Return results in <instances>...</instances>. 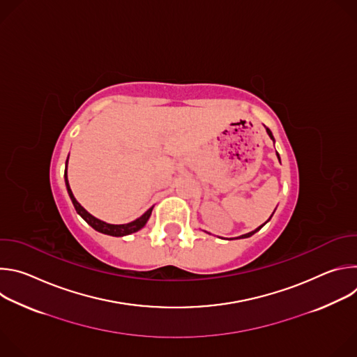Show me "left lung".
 Here are the masks:
<instances>
[{
  "label": "left lung",
  "mask_w": 357,
  "mask_h": 357,
  "mask_svg": "<svg viewBox=\"0 0 357 357\" xmlns=\"http://www.w3.org/2000/svg\"><path fill=\"white\" fill-rule=\"evenodd\" d=\"M266 131H267V134H268V137H270V138H271V139H273V141H274V142H275V139H274V137H273V132H271V131H270V128H267V127H266ZM277 158H278V161H281V160H280V155H278V152H277ZM273 215H274V213H273ZM273 215H271V216H270V219H271V218H273ZM270 219H268V220H267V222H270ZM267 222H266V223H267ZM266 223H264V225H266ZM264 225H261V226H260V227H257V229H256V230H252V231H250V233H245V234H241V236H238V237H237V238H247V237H250V236H252V234H254V233H257V231H259V230H260V229H261V227H263V226H264Z\"/></svg>",
  "instance_id": "left-lung-1"
}]
</instances>
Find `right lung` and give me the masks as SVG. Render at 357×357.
I'll return each instance as SVG.
<instances>
[{
	"instance_id": "obj_1",
	"label": "right lung",
	"mask_w": 357,
	"mask_h": 357,
	"mask_svg": "<svg viewBox=\"0 0 357 357\" xmlns=\"http://www.w3.org/2000/svg\"><path fill=\"white\" fill-rule=\"evenodd\" d=\"M68 160H69V157H68ZM66 168H68V161H66ZM65 183H66L68 193H69V196H70V200H72V203H73V206H75L77 215H79L89 226H91L94 230H97V231H100V233H103V234H109V236H114V237H123V236H127V234H132V233L141 230V229L146 225V222H148V219H149V216H151V213H152V208H151V209H148L141 218H138V219H135V220H132V222H130V223H126V225H112V223H106V222H103V220H100V219L94 218L93 215H90V213L80 205V203L76 200V197L73 196V192H72V189H70L69 181H68L66 169H65Z\"/></svg>"
}]
</instances>
